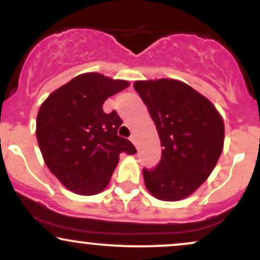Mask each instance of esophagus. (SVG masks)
Returning <instances> with one entry per match:
<instances>
[{"label":"esophagus","instance_id":"esophagus-1","mask_svg":"<svg viewBox=\"0 0 260 260\" xmlns=\"http://www.w3.org/2000/svg\"><path fill=\"white\" fill-rule=\"evenodd\" d=\"M129 140L137 147V137H136V134H132V136L129 137Z\"/></svg>","mask_w":260,"mask_h":260}]
</instances>
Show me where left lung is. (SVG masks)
I'll return each instance as SVG.
<instances>
[{
  "instance_id": "8db88e82",
  "label": "left lung",
  "mask_w": 260,
  "mask_h": 260,
  "mask_svg": "<svg viewBox=\"0 0 260 260\" xmlns=\"http://www.w3.org/2000/svg\"><path fill=\"white\" fill-rule=\"evenodd\" d=\"M133 86L162 147L156 168L143 169L145 187L160 201L186 198L205 182L222 153L221 116L207 98L180 80H138Z\"/></svg>"
}]
</instances>
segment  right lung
<instances>
[{"label":"right lung","mask_w":260,"mask_h":260,"mask_svg":"<svg viewBox=\"0 0 260 260\" xmlns=\"http://www.w3.org/2000/svg\"><path fill=\"white\" fill-rule=\"evenodd\" d=\"M126 80L84 73L49 95L37 117V138L45 164L66 188L82 196L105 189L122 153L136 154L117 136L122 120L103 110L107 98L126 89Z\"/></svg>","instance_id":"obj_1"}]
</instances>
